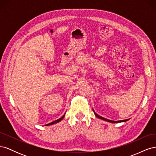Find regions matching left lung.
I'll return each mask as SVG.
<instances>
[{
    "instance_id": "8db88e82",
    "label": "left lung",
    "mask_w": 156,
    "mask_h": 156,
    "mask_svg": "<svg viewBox=\"0 0 156 156\" xmlns=\"http://www.w3.org/2000/svg\"><path fill=\"white\" fill-rule=\"evenodd\" d=\"M92 110H93V111H94V115H95V116H96L97 118H98V119H101V120H105V121L108 122H111V123H119V122H126V121H127V120H129V119H126V120H118V121H113V120H108V119H105L104 117H102V116H100V115H98V114H96V112L94 111V109H92Z\"/></svg>"
}]
</instances>
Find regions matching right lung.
Segmentation results:
<instances>
[{
    "mask_svg": "<svg viewBox=\"0 0 156 156\" xmlns=\"http://www.w3.org/2000/svg\"><path fill=\"white\" fill-rule=\"evenodd\" d=\"M64 116H65V114L61 117V118H60L59 119H58V120H55V121H53V122H51V123H49V124H46V125H45V126H51V125H53V124H56V123H58V122H59L60 121H61L64 118Z\"/></svg>",
    "mask_w": 156,
    "mask_h": 156,
    "instance_id": "1",
    "label": "right lung"
}]
</instances>
